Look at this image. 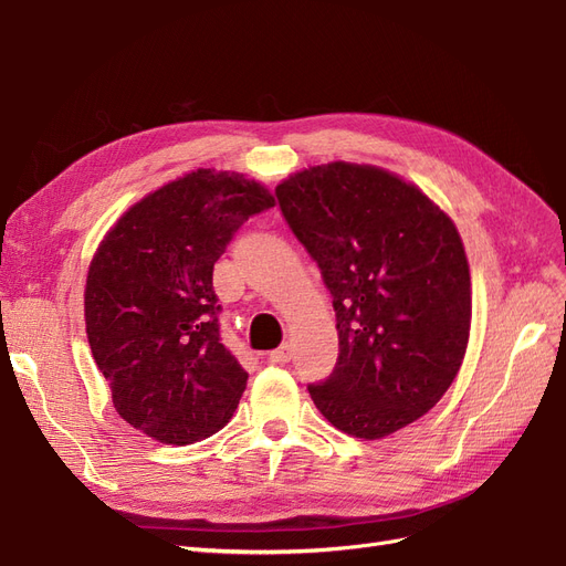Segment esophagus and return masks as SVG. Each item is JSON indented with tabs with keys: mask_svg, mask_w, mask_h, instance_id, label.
I'll list each match as a JSON object with an SVG mask.
<instances>
[{
	"mask_svg": "<svg viewBox=\"0 0 566 566\" xmlns=\"http://www.w3.org/2000/svg\"><path fill=\"white\" fill-rule=\"evenodd\" d=\"M269 361L276 364V366L287 364V361H290V345H283V347H279V349L269 352Z\"/></svg>",
	"mask_w": 566,
	"mask_h": 566,
	"instance_id": "obj_1",
	"label": "esophagus"
}]
</instances>
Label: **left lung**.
<instances>
[{
	"instance_id": "obj_1",
	"label": "left lung",
	"mask_w": 566,
	"mask_h": 566,
	"mask_svg": "<svg viewBox=\"0 0 566 566\" xmlns=\"http://www.w3.org/2000/svg\"><path fill=\"white\" fill-rule=\"evenodd\" d=\"M276 196L337 318V366L312 399L339 432L389 437L437 406L465 358L472 283L453 219L399 175L342 160Z\"/></svg>"
}]
</instances>
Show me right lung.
Instances as JSON below:
<instances>
[{"mask_svg": "<svg viewBox=\"0 0 566 566\" xmlns=\"http://www.w3.org/2000/svg\"><path fill=\"white\" fill-rule=\"evenodd\" d=\"M269 188L196 169L148 193L98 243L84 323L117 416L160 443L186 447L224 427L248 373L219 339L214 262Z\"/></svg>", "mask_w": 566, "mask_h": 566, "instance_id": "obj_1", "label": "right lung"}]
</instances>
